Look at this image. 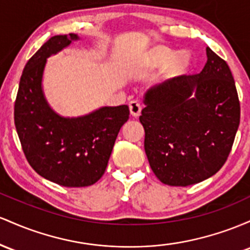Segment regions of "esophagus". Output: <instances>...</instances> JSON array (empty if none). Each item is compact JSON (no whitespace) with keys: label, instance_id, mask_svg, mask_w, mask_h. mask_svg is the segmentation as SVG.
Instances as JSON below:
<instances>
[{"label":"esophagus","instance_id":"1","mask_svg":"<svg viewBox=\"0 0 250 250\" xmlns=\"http://www.w3.org/2000/svg\"><path fill=\"white\" fill-rule=\"evenodd\" d=\"M128 107H130V112L133 117H138L142 112V105H140L139 102L137 100H132L128 104Z\"/></svg>","mask_w":250,"mask_h":250}]
</instances>
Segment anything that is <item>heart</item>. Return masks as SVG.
I'll return each instance as SVG.
<instances>
[{
	"label": "heart",
	"mask_w": 250,
	"mask_h": 250,
	"mask_svg": "<svg viewBox=\"0 0 250 250\" xmlns=\"http://www.w3.org/2000/svg\"><path fill=\"white\" fill-rule=\"evenodd\" d=\"M148 61L156 67L167 64V72L175 75L188 68L190 64V55L186 52H179L173 55V53L167 48H156L150 53Z\"/></svg>",
	"instance_id": "1"
}]
</instances>
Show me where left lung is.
<instances>
[{
  "instance_id": "8db88e82",
  "label": "left lung",
  "mask_w": 250,
  "mask_h": 250,
  "mask_svg": "<svg viewBox=\"0 0 250 250\" xmlns=\"http://www.w3.org/2000/svg\"><path fill=\"white\" fill-rule=\"evenodd\" d=\"M198 74L148 88L139 117L150 167L162 183L187 187L215 175L230 153L240 102L230 68L207 47Z\"/></svg>"
}]
</instances>
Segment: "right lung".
I'll list each match as a JSON object with an SVG mask.
<instances>
[{"label": "right lung", "instance_id": "1", "mask_svg": "<svg viewBox=\"0 0 250 250\" xmlns=\"http://www.w3.org/2000/svg\"><path fill=\"white\" fill-rule=\"evenodd\" d=\"M77 34L55 35L28 60L20 79L14 120L30 167L50 182L68 188L88 187L105 172L127 105L104 106L81 117L53 110L42 88L47 59L79 40Z\"/></svg>", "mask_w": 250, "mask_h": 250}]
</instances>
